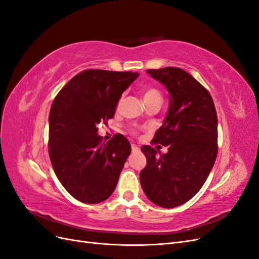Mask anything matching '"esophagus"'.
Wrapping results in <instances>:
<instances>
[{
  "label": "esophagus",
  "instance_id": "34e87169",
  "mask_svg": "<svg viewBox=\"0 0 259 259\" xmlns=\"http://www.w3.org/2000/svg\"><path fill=\"white\" fill-rule=\"evenodd\" d=\"M132 151L133 152H138L139 151V147L135 144H132Z\"/></svg>",
  "mask_w": 259,
  "mask_h": 259
}]
</instances>
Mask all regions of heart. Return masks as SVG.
<instances>
[{"label": "heart", "mask_w": 259, "mask_h": 259, "mask_svg": "<svg viewBox=\"0 0 259 259\" xmlns=\"http://www.w3.org/2000/svg\"><path fill=\"white\" fill-rule=\"evenodd\" d=\"M153 99H161L162 100V96H161V93L159 92V90H156L154 88H149L147 90H145L144 92V101H149V100H153ZM121 100H119V103H117V107L121 105ZM132 133H136V131L133 130Z\"/></svg>", "instance_id": "1"}]
</instances>
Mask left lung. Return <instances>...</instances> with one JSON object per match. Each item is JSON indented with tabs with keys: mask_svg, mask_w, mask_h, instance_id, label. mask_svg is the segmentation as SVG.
<instances>
[{
	"mask_svg": "<svg viewBox=\"0 0 259 259\" xmlns=\"http://www.w3.org/2000/svg\"><path fill=\"white\" fill-rule=\"evenodd\" d=\"M147 73L165 86L169 108L152 139L168 146L159 153L143 146L147 165L140 171V185L155 205L171 208L193 198L204 185L216 160L217 113L208 91L177 67L149 69Z\"/></svg>",
	"mask_w": 259,
	"mask_h": 259,
	"instance_id": "1",
	"label": "left lung"
}]
</instances>
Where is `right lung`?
I'll return each mask as SVG.
<instances>
[{
  "label": "right lung",
  "instance_id": "obj_1",
  "mask_svg": "<svg viewBox=\"0 0 259 259\" xmlns=\"http://www.w3.org/2000/svg\"><path fill=\"white\" fill-rule=\"evenodd\" d=\"M138 76L84 70L55 97L49 117L50 159L59 182L76 200L95 204L114 191L131 144L122 134L103 143L97 126L112 119L122 93Z\"/></svg>",
  "mask_w": 259,
  "mask_h": 259
}]
</instances>
